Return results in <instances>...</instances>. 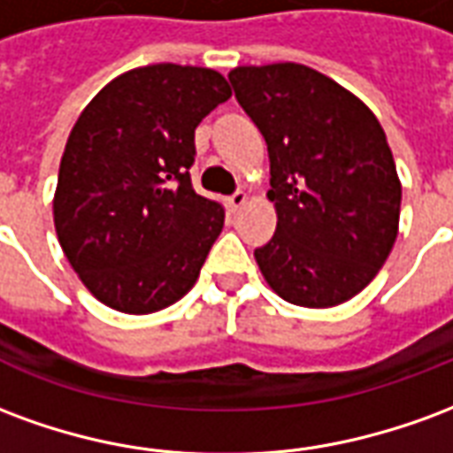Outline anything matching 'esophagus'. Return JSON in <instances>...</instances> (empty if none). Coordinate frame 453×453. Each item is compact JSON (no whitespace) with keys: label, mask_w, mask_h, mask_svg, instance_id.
Listing matches in <instances>:
<instances>
[{"label":"esophagus","mask_w":453,"mask_h":453,"mask_svg":"<svg viewBox=\"0 0 453 453\" xmlns=\"http://www.w3.org/2000/svg\"><path fill=\"white\" fill-rule=\"evenodd\" d=\"M247 203V194L245 191H235L233 196L227 198V206H230V211H240V208L245 206Z\"/></svg>","instance_id":"34e87169"}]
</instances>
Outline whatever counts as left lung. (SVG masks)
<instances>
[{
  "label": "left lung",
  "instance_id": "8db88e82",
  "mask_svg": "<svg viewBox=\"0 0 453 453\" xmlns=\"http://www.w3.org/2000/svg\"><path fill=\"white\" fill-rule=\"evenodd\" d=\"M227 80L269 150L276 233L255 250L259 272L294 305L349 301L398 237L403 187L379 119L305 65H247Z\"/></svg>",
  "mask_w": 453,
  "mask_h": 453
}]
</instances>
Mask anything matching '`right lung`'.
<instances>
[{
	"instance_id": "obj_1",
	"label": "right lung",
	"mask_w": 453,
	"mask_h": 453,
	"mask_svg": "<svg viewBox=\"0 0 453 453\" xmlns=\"http://www.w3.org/2000/svg\"><path fill=\"white\" fill-rule=\"evenodd\" d=\"M208 67L159 63L119 74L65 145L55 233L89 294L119 313L177 303L223 230V206L191 187L194 133L230 99Z\"/></svg>"
}]
</instances>
